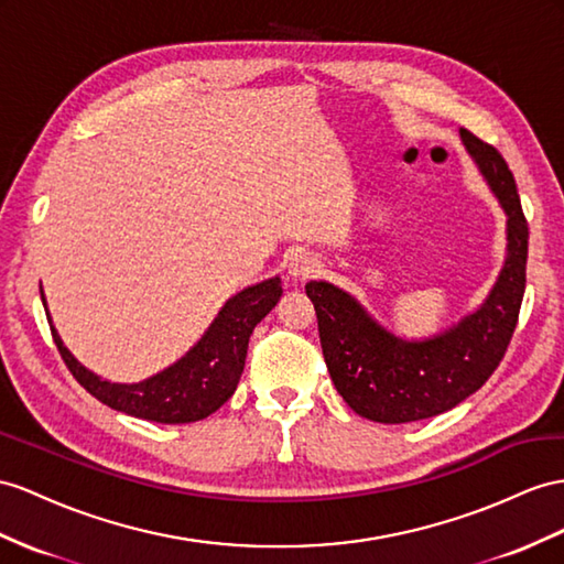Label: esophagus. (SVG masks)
Masks as SVG:
<instances>
[{"mask_svg": "<svg viewBox=\"0 0 564 564\" xmlns=\"http://www.w3.org/2000/svg\"><path fill=\"white\" fill-rule=\"evenodd\" d=\"M319 269V259L310 252H295L291 257V262H288V273H291L293 279H312Z\"/></svg>", "mask_w": 564, "mask_h": 564, "instance_id": "1", "label": "esophagus"}]
</instances>
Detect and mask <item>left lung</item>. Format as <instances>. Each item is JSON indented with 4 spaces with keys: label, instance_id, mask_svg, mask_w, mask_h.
<instances>
[{
    "label": "left lung",
    "instance_id": "obj_1",
    "mask_svg": "<svg viewBox=\"0 0 564 564\" xmlns=\"http://www.w3.org/2000/svg\"><path fill=\"white\" fill-rule=\"evenodd\" d=\"M459 135L508 214V259L481 310L436 338L408 343L373 324L336 285H305L330 381L371 422L405 424L453 410L498 369L514 334L527 288L529 224L502 154L467 128Z\"/></svg>",
    "mask_w": 564,
    "mask_h": 564
}]
</instances>
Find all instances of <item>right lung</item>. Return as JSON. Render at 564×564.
I'll use <instances>...</instances> for the list:
<instances>
[{
	"instance_id": "obj_1",
	"label": "right lung",
	"mask_w": 564,
	"mask_h": 564,
	"mask_svg": "<svg viewBox=\"0 0 564 564\" xmlns=\"http://www.w3.org/2000/svg\"><path fill=\"white\" fill-rule=\"evenodd\" d=\"M281 293L283 288L279 279L245 288L242 293L226 302L205 338L181 362L133 386L109 383L95 377L93 371L80 367L70 357L54 328L52 338L64 365L74 373V379L111 410L159 424L199 422L234 395L245 367L252 330L276 305Z\"/></svg>"
}]
</instances>
